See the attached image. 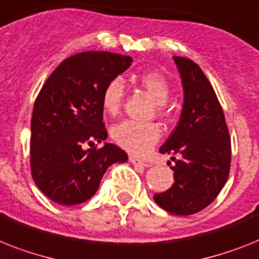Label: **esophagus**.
<instances>
[{"instance_id": "34e87169", "label": "esophagus", "mask_w": 259, "mask_h": 259, "mask_svg": "<svg viewBox=\"0 0 259 259\" xmlns=\"http://www.w3.org/2000/svg\"><path fill=\"white\" fill-rule=\"evenodd\" d=\"M130 161H131L132 164H138V165L145 166V168H149V166H152V163H151V161L140 160V159H138V157H135V156H131V157H130Z\"/></svg>"}]
</instances>
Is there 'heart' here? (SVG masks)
Returning <instances> with one entry per match:
<instances>
[{
	"label": "heart",
	"instance_id": "obj_1",
	"mask_svg": "<svg viewBox=\"0 0 259 259\" xmlns=\"http://www.w3.org/2000/svg\"><path fill=\"white\" fill-rule=\"evenodd\" d=\"M135 80L157 102L159 108L164 110V104L170 95L169 80L163 72L157 70H145L135 75ZM124 98V86L120 79H112L107 83L102 93V108L106 114L116 115L120 110ZM111 136L119 147L135 153L144 155L152 148L160 139V128L152 123H139L125 120L114 125Z\"/></svg>",
	"mask_w": 259,
	"mask_h": 259
}]
</instances>
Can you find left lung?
Here are the masks:
<instances>
[{
	"label": "left lung",
	"mask_w": 259,
	"mask_h": 259,
	"mask_svg": "<svg viewBox=\"0 0 259 259\" xmlns=\"http://www.w3.org/2000/svg\"><path fill=\"white\" fill-rule=\"evenodd\" d=\"M184 87L180 121L160 148L172 157L175 184L153 200L172 214L189 215L214 201L225 185L232 145L224 111L210 82L193 61L173 57Z\"/></svg>",
	"instance_id": "obj_1"
}]
</instances>
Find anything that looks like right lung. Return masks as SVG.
<instances>
[{"label":"right lung","instance_id":"right-lung-1","mask_svg":"<svg viewBox=\"0 0 259 259\" xmlns=\"http://www.w3.org/2000/svg\"><path fill=\"white\" fill-rule=\"evenodd\" d=\"M131 62L108 51L79 53L62 62L40 89L31 115L30 169L40 192L57 204L87 201L107 168L128 160L117 145L95 144L107 139L103 89Z\"/></svg>","mask_w":259,"mask_h":259}]
</instances>
